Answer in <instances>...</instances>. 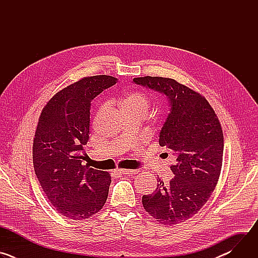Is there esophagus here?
I'll return each mask as SVG.
<instances>
[{"mask_svg":"<svg viewBox=\"0 0 258 258\" xmlns=\"http://www.w3.org/2000/svg\"><path fill=\"white\" fill-rule=\"evenodd\" d=\"M120 172L123 174L132 175V174H137L139 172V169H120Z\"/></svg>","mask_w":258,"mask_h":258,"instance_id":"1","label":"esophagus"}]
</instances>
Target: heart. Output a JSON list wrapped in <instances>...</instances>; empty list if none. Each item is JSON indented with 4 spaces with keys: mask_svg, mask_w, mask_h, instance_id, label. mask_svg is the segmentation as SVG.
Masks as SVG:
<instances>
[{
    "mask_svg": "<svg viewBox=\"0 0 258 258\" xmlns=\"http://www.w3.org/2000/svg\"><path fill=\"white\" fill-rule=\"evenodd\" d=\"M121 110L134 109L140 110L143 113L148 112L150 106V100L144 93L141 92H130L126 93L119 102Z\"/></svg>",
    "mask_w": 258,
    "mask_h": 258,
    "instance_id": "obj_1",
    "label": "heart"
}]
</instances>
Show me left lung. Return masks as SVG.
<instances>
[{"mask_svg":"<svg viewBox=\"0 0 258 258\" xmlns=\"http://www.w3.org/2000/svg\"><path fill=\"white\" fill-rule=\"evenodd\" d=\"M135 84L165 95L169 113L159 134V145L170 149L175 162L168 183L160 178L143 206L157 222L173 226L191 218L211 196L223 164L224 134L207 100L172 79L137 78Z\"/></svg>","mask_w":258,"mask_h":258,"instance_id":"8db88e82","label":"left lung"}]
</instances>
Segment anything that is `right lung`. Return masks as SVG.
<instances>
[{"instance_id": "right-lung-1", "label": "right lung", "mask_w": 258, "mask_h": 258, "mask_svg": "<svg viewBox=\"0 0 258 258\" xmlns=\"http://www.w3.org/2000/svg\"><path fill=\"white\" fill-rule=\"evenodd\" d=\"M117 79L84 78L58 92L44 107L36 126L32 159L34 172L54 208L65 217L82 220L100 211L111 176L82 164L90 135L91 102Z\"/></svg>"}]
</instances>
